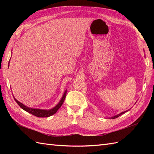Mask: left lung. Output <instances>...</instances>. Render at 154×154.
Returning a JSON list of instances; mask_svg holds the SVG:
<instances>
[{"label": "left lung", "mask_w": 154, "mask_h": 154, "mask_svg": "<svg viewBox=\"0 0 154 154\" xmlns=\"http://www.w3.org/2000/svg\"><path fill=\"white\" fill-rule=\"evenodd\" d=\"M128 110H126V111H124V112H121V113H120V114H117V115H115V116H112V117H110L109 119H116V118H118V117H119V116H120L122 115V114H124V113H125V112H128Z\"/></svg>", "instance_id": "8db88e82"}]
</instances>
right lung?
I'll return each mask as SVG.
<instances>
[{"label": "right lung", "instance_id": "1", "mask_svg": "<svg viewBox=\"0 0 154 154\" xmlns=\"http://www.w3.org/2000/svg\"><path fill=\"white\" fill-rule=\"evenodd\" d=\"M9 63H10V61H9ZM9 63H8V67H9ZM66 93H67V90H65L64 91V93L63 94V96H62L60 102H59V103L57 104L56 106H55L54 108H52V109H49V110L40 109H33V108L28 107V106H26V105H24V104H22L20 102H19L18 100H17L15 99V97H14V99L16 102L18 103V105L20 106L23 110L26 111V112L30 113L32 114H33V115L37 116V117H49L50 116L54 115V114L56 113V112L58 110V109L61 106L62 104L63 103L64 100H65V97H66ZM13 96H14V95H13Z\"/></svg>", "mask_w": 154, "mask_h": 154}]
</instances>
